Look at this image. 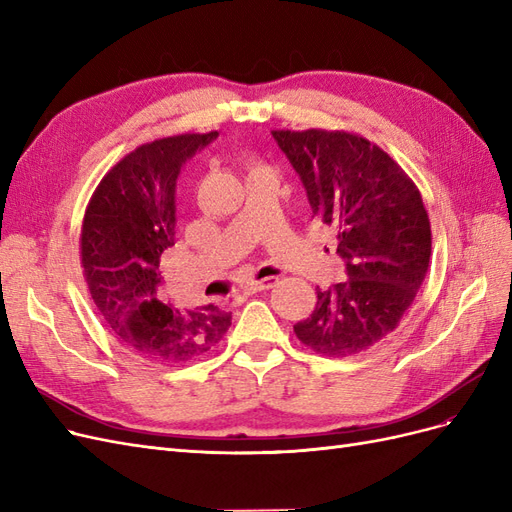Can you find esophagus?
Returning <instances> with one entry per match:
<instances>
[{
  "instance_id": "34e87169",
  "label": "esophagus",
  "mask_w": 512,
  "mask_h": 512,
  "mask_svg": "<svg viewBox=\"0 0 512 512\" xmlns=\"http://www.w3.org/2000/svg\"><path fill=\"white\" fill-rule=\"evenodd\" d=\"M276 283H278V278H274V276L261 278V280H251V283L246 285V291H251V293H257V291H268V289H272Z\"/></svg>"
}]
</instances>
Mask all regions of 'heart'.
Returning a JSON list of instances; mask_svg holds the SVG:
<instances>
[{
  "instance_id": "b5f03b06",
  "label": "heart",
  "mask_w": 512,
  "mask_h": 512,
  "mask_svg": "<svg viewBox=\"0 0 512 512\" xmlns=\"http://www.w3.org/2000/svg\"><path fill=\"white\" fill-rule=\"evenodd\" d=\"M251 166H253V168H259V166H257V163H251Z\"/></svg>"
}]
</instances>
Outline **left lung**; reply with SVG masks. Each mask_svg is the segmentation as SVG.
Segmentation results:
<instances>
[{
    "instance_id": "1",
    "label": "left lung",
    "mask_w": 512,
    "mask_h": 512,
    "mask_svg": "<svg viewBox=\"0 0 512 512\" xmlns=\"http://www.w3.org/2000/svg\"><path fill=\"white\" fill-rule=\"evenodd\" d=\"M300 174L312 214L332 227L346 280L317 289L293 325L315 353L351 357L400 325L430 268L432 229L421 193L381 146L349 131L274 129Z\"/></svg>"
}]
</instances>
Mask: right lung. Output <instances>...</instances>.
<instances>
[{
  "label": "right lung",
  "mask_w": 512,
  "mask_h": 512,
  "mask_svg": "<svg viewBox=\"0 0 512 512\" xmlns=\"http://www.w3.org/2000/svg\"><path fill=\"white\" fill-rule=\"evenodd\" d=\"M219 134L146 142L93 191L80 232V263L97 312L129 351L163 364L208 353L232 325L217 306L176 308L161 291V253L176 242V178Z\"/></svg>",
  "instance_id": "right-lung-1"
}]
</instances>
